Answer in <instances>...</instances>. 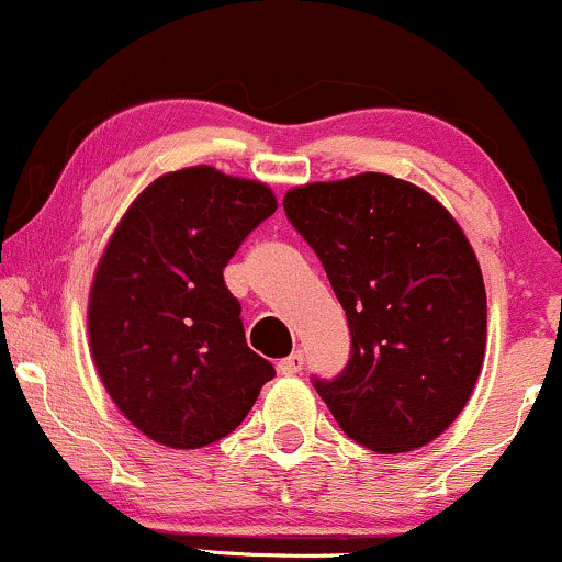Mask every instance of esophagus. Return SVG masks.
Here are the masks:
<instances>
[{"instance_id": "esophagus-1", "label": "esophagus", "mask_w": 562, "mask_h": 562, "mask_svg": "<svg viewBox=\"0 0 562 562\" xmlns=\"http://www.w3.org/2000/svg\"><path fill=\"white\" fill-rule=\"evenodd\" d=\"M277 370H280L282 375H295V372H301L303 370V351L290 353V357H285L280 364H277Z\"/></svg>"}]
</instances>
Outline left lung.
Listing matches in <instances>:
<instances>
[{
	"instance_id": "1",
	"label": "left lung",
	"mask_w": 562,
	"mask_h": 562,
	"mask_svg": "<svg viewBox=\"0 0 562 562\" xmlns=\"http://www.w3.org/2000/svg\"><path fill=\"white\" fill-rule=\"evenodd\" d=\"M282 209L351 333L348 364L314 389L362 447H425L468 404L486 351V288L460 224L389 173L295 187Z\"/></svg>"
}]
</instances>
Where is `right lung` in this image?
Wrapping results in <instances>:
<instances>
[{"label": "right lung", "instance_id": "obj_1", "mask_svg": "<svg viewBox=\"0 0 562 562\" xmlns=\"http://www.w3.org/2000/svg\"><path fill=\"white\" fill-rule=\"evenodd\" d=\"M274 211L267 184L195 166L156 179L108 243L89 299L92 357L115 406L164 447L229 436L274 378L224 282Z\"/></svg>", "mask_w": 562, "mask_h": 562}]
</instances>
